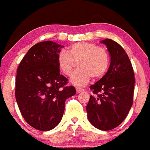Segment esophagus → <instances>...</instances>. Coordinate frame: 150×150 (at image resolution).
Returning a JSON list of instances; mask_svg holds the SVG:
<instances>
[{"mask_svg":"<svg viewBox=\"0 0 150 150\" xmlns=\"http://www.w3.org/2000/svg\"><path fill=\"white\" fill-rule=\"evenodd\" d=\"M76 90L77 93H81V92L84 91V90H83V89H81V88H78V87H77V88H76Z\"/></svg>","mask_w":150,"mask_h":150,"instance_id":"1","label":"esophagus"}]
</instances>
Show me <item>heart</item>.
I'll return each instance as SVG.
<instances>
[{
	"mask_svg": "<svg viewBox=\"0 0 150 150\" xmlns=\"http://www.w3.org/2000/svg\"><path fill=\"white\" fill-rule=\"evenodd\" d=\"M78 63L79 69L71 78V82L77 87L86 85L91 76L100 78L105 74L109 65V55L103 47L88 42H76L68 52L60 51L57 55V65L62 73L70 76Z\"/></svg>",
	"mask_w": 150,
	"mask_h": 150,
	"instance_id": "obj_1",
	"label": "heart"
}]
</instances>
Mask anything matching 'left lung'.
Instances as JSON below:
<instances>
[{"label":"left lung","mask_w":150,"mask_h":150,"mask_svg":"<svg viewBox=\"0 0 150 150\" xmlns=\"http://www.w3.org/2000/svg\"><path fill=\"white\" fill-rule=\"evenodd\" d=\"M100 43L107 47L110 66L106 74L90 87L97 96H90L86 109L92 125L99 130H109L122 123L131 108L135 79L124 49L109 38Z\"/></svg>","instance_id":"obj_1"}]
</instances>
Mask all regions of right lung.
I'll list each match as a JSON object with an SVG mask.
<instances>
[{"mask_svg": "<svg viewBox=\"0 0 150 150\" xmlns=\"http://www.w3.org/2000/svg\"><path fill=\"white\" fill-rule=\"evenodd\" d=\"M64 47L46 41L33 46L17 71L15 97L25 120L34 128L47 131L61 121L66 99L76 94L60 74L57 55Z\"/></svg>", "mask_w": 150, "mask_h": 150, "instance_id": "right-lung-1", "label": "right lung"}]
</instances>
